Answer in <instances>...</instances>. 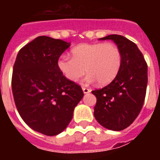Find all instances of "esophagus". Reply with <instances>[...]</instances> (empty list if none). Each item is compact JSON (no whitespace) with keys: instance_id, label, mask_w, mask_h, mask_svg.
I'll return each mask as SVG.
<instances>
[{"instance_id":"34e87169","label":"esophagus","mask_w":160,"mask_h":160,"mask_svg":"<svg viewBox=\"0 0 160 160\" xmlns=\"http://www.w3.org/2000/svg\"><path fill=\"white\" fill-rule=\"evenodd\" d=\"M82 90L84 94H88L90 92V90L88 88H86V87H82Z\"/></svg>"}]
</instances>
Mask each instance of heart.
<instances>
[{
	"label": "heart",
	"instance_id": "obj_1",
	"mask_svg": "<svg viewBox=\"0 0 160 160\" xmlns=\"http://www.w3.org/2000/svg\"><path fill=\"white\" fill-rule=\"evenodd\" d=\"M71 56L59 58L58 68L72 82L78 81L87 71V82L107 85L116 77L122 63L119 49L111 42L82 44L72 49Z\"/></svg>",
	"mask_w": 160,
	"mask_h": 160
}]
</instances>
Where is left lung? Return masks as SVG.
I'll return each mask as SVG.
<instances>
[{
    "mask_svg": "<svg viewBox=\"0 0 160 160\" xmlns=\"http://www.w3.org/2000/svg\"><path fill=\"white\" fill-rule=\"evenodd\" d=\"M100 40L114 41L122 55V63L110 84L92 91L97 98L94 115L105 128L122 131L135 121L143 105L148 65L138 46L125 37L111 34Z\"/></svg>",
    "mask_w": 160,
    "mask_h": 160,
    "instance_id": "left-lung-1",
    "label": "left lung"
}]
</instances>
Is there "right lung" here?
<instances>
[{
  "label": "right lung",
  "instance_id": "add662e5",
  "mask_svg": "<svg viewBox=\"0 0 160 160\" xmlns=\"http://www.w3.org/2000/svg\"><path fill=\"white\" fill-rule=\"evenodd\" d=\"M70 43L38 37L20 49L13 66L12 94L17 109L29 128L53 136L62 132L82 98L81 87L62 74L58 61Z\"/></svg>",
  "mask_w": 160,
  "mask_h": 160
}]
</instances>
